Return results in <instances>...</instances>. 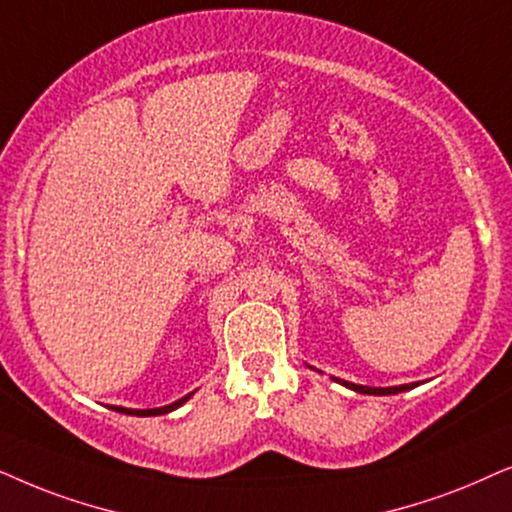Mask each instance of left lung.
<instances>
[{"mask_svg": "<svg viewBox=\"0 0 512 512\" xmlns=\"http://www.w3.org/2000/svg\"><path fill=\"white\" fill-rule=\"evenodd\" d=\"M332 381H337V384H342L346 388H351V391L356 393H365V395H395V393H403V391H410V388L419 386L417 384H403V386H388V388H374V386H360V384H351V381H344V379H337L332 377Z\"/></svg>", "mask_w": 512, "mask_h": 512, "instance_id": "8db88e82", "label": "left lung"}]
</instances>
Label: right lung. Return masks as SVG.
Returning <instances> with one entry per match:
<instances>
[{"mask_svg": "<svg viewBox=\"0 0 512 512\" xmlns=\"http://www.w3.org/2000/svg\"><path fill=\"white\" fill-rule=\"evenodd\" d=\"M189 398H192V393L185 395V398L175 400L173 405H166V407H154V410H126V407H114V405H112V410H114V412H124V414H135V417H159V414H168V412L177 410V407H180V405H185Z\"/></svg>", "mask_w": 512, "mask_h": 512, "instance_id": "right-lung-1", "label": "right lung"}]
</instances>
